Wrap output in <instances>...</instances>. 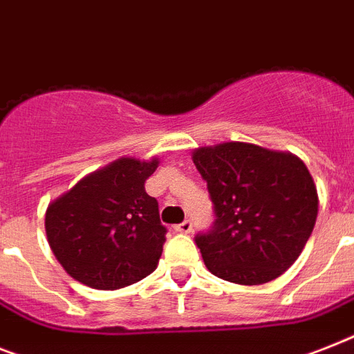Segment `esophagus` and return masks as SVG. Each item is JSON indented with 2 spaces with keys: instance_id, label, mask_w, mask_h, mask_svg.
Wrapping results in <instances>:
<instances>
[{
  "instance_id": "1",
  "label": "esophagus",
  "mask_w": 354,
  "mask_h": 354,
  "mask_svg": "<svg viewBox=\"0 0 354 354\" xmlns=\"http://www.w3.org/2000/svg\"><path fill=\"white\" fill-rule=\"evenodd\" d=\"M178 232H183V234H189V232L192 231V222L191 220H183L182 223H178L176 227H174Z\"/></svg>"
}]
</instances>
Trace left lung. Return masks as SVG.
Returning a JSON list of instances; mask_svg holds the SVG:
<instances>
[{
	"instance_id": "1",
	"label": "left lung",
	"mask_w": 354,
	"mask_h": 354,
	"mask_svg": "<svg viewBox=\"0 0 354 354\" xmlns=\"http://www.w3.org/2000/svg\"><path fill=\"white\" fill-rule=\"evenodd\" d=\"M192 162L214 205L211 229L194 236L207 269L242 286L286 272L317 222V187L306 163L240 142L198 149Z\"/></svg>"
}]
</instances>
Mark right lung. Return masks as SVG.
I'll list each match as a JSON object with an SVG mask.
<instances>
[{
  "instance_id": "right-lung-1",
  "label": "right lung",
  "mask_w": 354,
  "mask_h": 354,
  "mask_svg": "<svg viewBox=\"0 0 354 354\" xmlns=\"http://www.w3.org/2000/svg\"><path fill=\"white\" fill-rule=\"evenodd\" d=\"M156 167V158H122L80 180L48 205V245L74 280L112 291L156 269L167 234L156 198L145 192Z\"/></svg>"
}]
</instances>
